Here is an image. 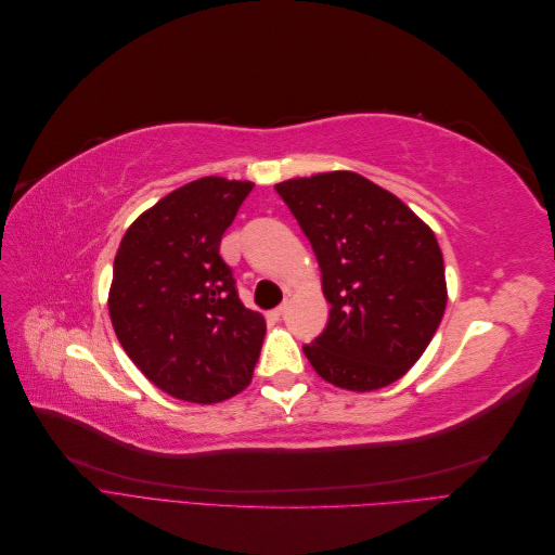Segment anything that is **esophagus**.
Instances as JSON below:
<instances>
[{"instance_id":"obj_1","label":"esophagus","mask_w":555,"mask_h":555,"mask_svg":"<svg viewBox=\"0 0 555 555\" xmlns=\"http://www.w3.org/2000/svg\"><path fill=\"white\" fill-rule=\"evenodd\" d=\"M284 312H287V304H282V306H278V308L273 310V317H282Z\"/></svg>"}]
</instances>
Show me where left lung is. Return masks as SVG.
<instances>
[{"label":"left lung","mask_w":555,"mask_h":555,"mask_svg":"<svg viewBox=\"0 0 555 555\" xmlns=\"http://www.w3.org/2000/svg\"><path fill=\"white\" fill-rule=\"evenodd\" d=\"M308 236L331 306L304 347L333 386L384 389L422 359L447 308L442 249L433 229L389 190L354 171L275 184Z\"/></svg>","instance_id":"8db88e82"}]
</instances>
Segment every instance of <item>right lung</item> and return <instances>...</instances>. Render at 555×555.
I'll return each mask as SVG.
<instances>
[{
  "mask_svg": "<svg viewBox=\"0 0 555 555\" xmlns=\"http://www.w3.org/2000/svg\"><path fill=\"white\" fill-rule=\"evenodd\" d=\"M249 180L206 176L141 212L117 247L113 331L133 365L178 400L212 405L247 389L266 319L236 294L220 241Z\"/></svg>",
  "mask_w": 555,
  "mask_h": 555,
  "instance_id": "add662e5",
  "label": "right lung"
}]
</instances>
